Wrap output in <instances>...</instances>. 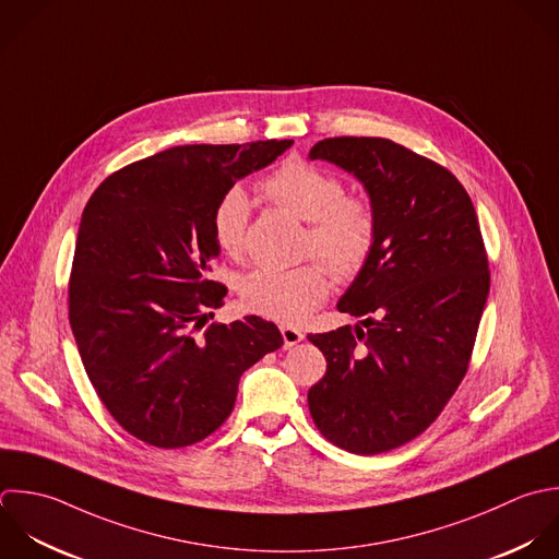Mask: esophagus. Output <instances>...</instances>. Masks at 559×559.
<instances>
[{"mask_svg": "<svg viewBox=\"0 0 559 559\" xmlns=\"http://www.w3.org/2000/svg\"><path fill=\"white\" fill-rule=\"evenodd\" d=\"M281 335H283L285 348H292V346H296V344H300L305 340V333L300 329H296V326H289V324L281 326Z\"/></svg>", "mask_w": 559, "mask_h": 559, "instance_id": "34e87169", "label": "esophagus"}]
</instances>
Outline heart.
<instances>
[{
    "label": "heart",
    "instance_id": "heart-1",
    "mask_svg": "<svg viewBox=\"0 0 559 559\" xmlns=\"http://www.w3.org/2000/svg\"><path fill=\"white\" fill-rule=\"evenodd\" d=\"M261 191L296 217L309 222L307 248L337 278H355L377 246V213L366 198L344 195V182L320 165L292 158L261 182ZM250 222V198L241 187L222 193L213 209V237L219 250L237 257ZM331 278L322 263L298 267L263 265L241 281L243 302L278 322H302L329 296Z\"/></svg>",
    "mask_w": 559,
    "mask_h": 559
}]
</instances>
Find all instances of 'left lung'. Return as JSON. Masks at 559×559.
Instances as JSON below:
<instances>
[{
    "label": "left lung",
    "mask_w": 559,
    "mask_h": 559,
    "mask_svg": "<svg viewBox=\"0 0 559 559\" xmlns=\"http://www.w3.org/2000/svg\"><path fill=\"white\" fill-rule=\"evenodd\" d=\"M309 158L353 174L377 213V246L337 302L359 318L307 335L326 357L309 412L357 455L420 436L462 383L490 292L475 206L442 165L381 136L318 141ZM362 348H358V342Z\"/></svg>",
    "instance_id": "obj_1"
}]
</instances>
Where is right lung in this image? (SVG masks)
Masks as SVG:
<instances>
[{"instance_id":"obj_1","label":"right lung","mask_w":559,"mask_h":559,"mask_svg":"<svg viewBox=\"0 0 559 559\" xmlns=\"http://www.w3.org/2000/svg\"><path fill=\"white\" fill-rule=\"evenodd\" d=\"M178 145L108 176L88 198L69 278V324L99 401L134 438L180 449L233 412L241 374L283 346L276 324H211L226 287L213 209L224 191L292 147Z\"/></svg>"}]
</instances>
